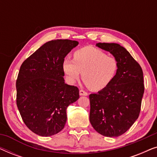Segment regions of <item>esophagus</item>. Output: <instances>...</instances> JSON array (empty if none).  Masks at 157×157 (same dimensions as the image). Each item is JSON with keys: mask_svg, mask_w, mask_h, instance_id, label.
Listing matches in <instances>:
<instances>
[{"mask_svg": "<svg viewBox=\"0 0 157 157\" xmlns=\"http://www.w3.org/2000/svg\"><path fill=\"white\" fill-rule=\"evenodd\" d=\"M79 94H80L81 96H87L88 95V93L87 92H86L85 91H83V90H80L79 91Z\"/></svg>", "mask_w": 157, "mask_h": 157, "instance_id": "34e87169", "label": "esophagus"}]
</instances>
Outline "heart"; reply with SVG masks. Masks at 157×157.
<instances>
[{
    "instance_id": "b5f03b06",
    "label": "heart",
    "mask_w": 157,
    "mask_h": 157,
    "mask_svg": "<svg viewBox=\"0 0 157 157\" xmlns=\"http://www.w3.org/2000/svg\"><path fill=\"white\" fill-rule=\"evenodd\" d=\"M62 66L70 83L78 81L82 73L85 84L91 91H97L112 82L119 69V63L115 57L104 51L84 47L75 51L74 60L64 59Z\"/></svg>"
}]
</instances>
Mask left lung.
<instances>
[{
  "mask_svg": "<svg viewBox=\"0 0 157 157\" xmlns=\"http://www.w3.org/2000/svg\"><path fill=\"white\" fill-rule=\"evenodd\" d=\"M96 46L117 59L119 69L108 86L89 95L90 122L103 136L117 137L139 117L144 92L143 71L138 62L119 44L98 43Z\"/></svg>",
  "mask_w": 157,
  "mask_h": 157,
  "instance_id": "obj_1",
  "label": "left lung"
}]
</instances>
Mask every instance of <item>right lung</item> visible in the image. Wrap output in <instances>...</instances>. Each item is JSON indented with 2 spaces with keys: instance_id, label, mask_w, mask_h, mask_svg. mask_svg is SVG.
Wrapping results in <instances>:
<instances>
[{
  "instance_id": "right-lung-1",
  "label": "right lung",
  "mask_w": 157,
  "mask_h": 157,
  "mask_svg": "<svg viewBox=\"0 0 157 157\" xmlns=\"http://www.w3.org/2000/svg\"><path fill=\"white\" fill-rule=\"evenodd\" d=\"M76 40L46 43L23 62L16 80V104L30 130L41 136L64 128L66 109L79 98L76 86L64 82L63 61L78 46Z\"/></svg>"
}]
</instances>
